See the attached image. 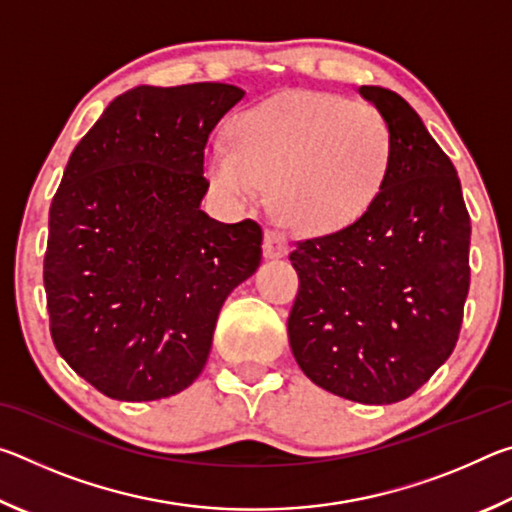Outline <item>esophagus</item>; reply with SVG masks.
Instances as JSON below:
<instances>
[{
    "mask_svg": "<svg viewBox=\"0 0 512 512\" xmlns=\"http://www.w3.org/2000/svg\"><path fill=\"white\" fill-rule=\"evenodd\" d=\"M287 250H289V244H287V237H284V232L273 230V228H268L264 232V255L268 259L284 257L287 255Z\"/></svg>",
    "mask_w": 512,
    "mask_h": 512,
    "instance_id": "obj_1",
    "label": "esophagus"
}]
</instances>
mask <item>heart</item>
Listing matches in <instances>:
<instances>
[{"instance_id": "b5f03b06", "label": "heart", "mask_w": 512, "mask_h": 512, "mask_svg": "<svg viewBox=\"0 0 512 512\" xmlns=\"http://www.w3.org/2000/svg\"><path fill=\"white\" fill-rule=\"evenodd\" d=\"M391 160V128L370 103L282 92L241 112L232 146L212 144L207 173L241 205H255L271 187L275 212L289 228L327 235L368 210Z\"/></svg>"}]
</instances>
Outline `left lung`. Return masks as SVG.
<instances>
[{
    "instance_id": "8db88e82",
    "label": "left lung",
    "mask_w": 512,
    "mask_h": 512,
    "mask_svg": "<svg viewBox=\"0 0 512 512\" xmlns=\"http://www.w3.org/2000/svg\"><path fill=\"white\" fill-rule=\"evenodd\" d=\"M388 121L386 183L357 221L302 239L289 345L325 391L406 400L454 352L470 291V214L452 160L400 94L361 85Z\"/></svg>"
}]
</instances>
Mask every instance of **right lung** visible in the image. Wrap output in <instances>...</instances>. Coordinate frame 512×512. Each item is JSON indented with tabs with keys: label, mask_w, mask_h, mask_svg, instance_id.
<instances>
[{
	"label": "right lung",
	"mask_w": 512,
	"mask_h": 512,
	"mask_svg": "<svg viewBox=\"0 0 512 512\" xmlns=\"http://www.w3.org/2000/svg\"><path fill=\"white\" fill-rule=\"evenodd\" d=\"M241 97L228 83L140 85L69 155L49 207V329L69 368L112 400L194 384L225 298L262 262L259 223L201 210L207 137Z\"/></svg>",
	"instance_id": "right-lung-1"
}]
</instances>
